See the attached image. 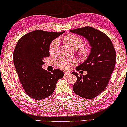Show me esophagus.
Returning a JSON list of instances; mask_svg holds the SVG:
<instances>
[{
    "mask_svg": "<svg viewBox=\"0 0 127 127\" xmlns=\"http://www.w3.org/2000/svg\"><path fill=\"white\" fill-rule=\"evenodd\" d=\"M70 73L69 72H64V75H70Z\"/></svg>",
    "mask_w": 127,
    "mask_h": 127,
    "instance_id": "34e87169",
    "label": "esophagus"
}]
</instances>
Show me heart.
Segmentation results:
<instances>
[{
	"label": "heart",
	"instance_id": "heart-1",
	"mask_svg": "<svg viewBox=\"0 0 127 127\" xmlns=\"http://www.w3.org/2000/svg\"><path fill=\"white\" fill-rule=\"evenodd\" d=\"M64 41L70 48L73 50H79V55L82 57H86L89 53V48L87 46H83V40L82 38L74 34H68L64 37ZM59 40L54 39L49 47V53L51 56H54L57 52ZM75 65V62L69 59L61 58L57 62V65L63 70H68Z\"/></svg>",
	"mask_w": 127,
	"mask_h": 127
}]
</instances>
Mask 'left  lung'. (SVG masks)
Segmentation results:
<instances>
[{"mask_svg": "<svg viewBox=\"0 0 127 127\" xmlns=\"http://www.w3.org/2000/svg\"><path fill=\"white\" fill-rule=\"evenodd\" d=\"M83 36L92 47L88 59L76 68L87 71L86 75L78 76L73 85L74 93L83 98L92 99L100 94L108 86L115 65L116 52L112 41L105 33L91 27L70 30Z\"/></svg>", "mask_w": 127, "mask_h": 127, "instance_id": "1", "label": "left lung"}]
</instances>
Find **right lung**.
<instances>
[{
  "label": "right lung",
  "mask_w": 127,
  "mask_h": 127,
  "mask_svg": "<svg viewBox=\"0 0 127 127\" xmlns=\"http://www.w3.org/2000/svg\"><path fill=\"white\" fill-rule=\"evenodd\" d=\"M65 31L35 30L21 38L13 51V63L23 88L30 97L42 100L54 91L59 79L64 73L58 68L51 73L42 69L44 58L50 56L51 41Z\"/></svg>",
  "instance_id": "add662e5"
}]
</instances>
